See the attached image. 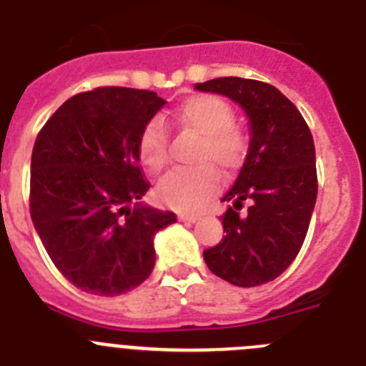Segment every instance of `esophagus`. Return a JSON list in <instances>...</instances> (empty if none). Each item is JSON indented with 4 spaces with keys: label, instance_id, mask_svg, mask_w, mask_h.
<instances>
[{
    "label": "esophagus",
    "instance_id": "obj_1",
    "mask_svg": "<svg viewBox=\"0 0 366 366\" xmlns=\"http://www.w3.org/2000/svg\"><path fill=\"white\" fill-rule=\"evenodd\" d=\"M177 219H179V222L194 223V222H198L199 216L198 214H177Z\"/></svg>",
    "mask_w": 366,
    "mask_h": 366
}]
</instances>
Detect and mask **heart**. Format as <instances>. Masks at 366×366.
<instances>
[{"mask_svg":"<svg viewBox=\"0 0 366 366\" xmlns=\"http://www.w3.org/2000/svg\"><path fill=\"white\" fill-rule=\"evenodd\" d=\"M181 130L202 137L198 163H214L223 172H234L249 154V137L234 122V109L216 95H192L172 115ZM139 159L152 174H161L168 164V135L163 124L152 121L139 139ZM219 179L211 164L168 174L157 187V198L170 209L198 211L218 190Z\"/></svg>","mask_w":366,"mask_h":366,"instance_id":"heart-1","label":"heart"}]
</instances>
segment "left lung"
Listing matches in <instances>:
<instances>
[{"mask_svg": "<svg viewBox=\"0 0 366 366\" xmlns=\"http://www.w3.org/2000/svg\"><path fill=\"white\" fill-rule=\"evenodd\" d=\"M196 89L238 102L253 134L238 179L222 199L232 203L222 216L225 234L203 258L219 279L260 286L287 269L308 232L317 199L312 132L292 100L271 84L222 76L196 84Z\"/></svg>", "mask_w": 366, "mask_h": 366, "instance_id": "obj_1", "label": "left lung"}]
</instances>
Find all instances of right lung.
<instances>
[{
	"mask_svg": "<svg viewBox=\"0 0 366 366\" xmlns=\"http://www.w3.org/2000/svg\"><path fill=\"white\" fill-rule=\"evenodd\" d=\"M163 106L148 89L97 87L67 99L38 134L31 218L56 269L82 292L115 297L143 284L155 232L176 222L137 203L150 189L139 139Z\"/></svg>",
	"mask_w": 366,
	"mask_h": 366,
	"instance_id": "1",
	"label": "right lung"
}]
</instances>
